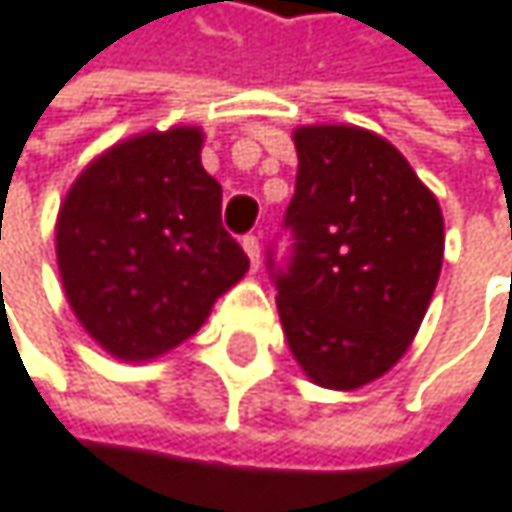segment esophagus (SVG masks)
I'll list each match as a JSON object with an SVG mask.
<instances>
[{"mask_svg":"<svg viewBox=\"0 0 512 512\" xmlns=\"http://www.w3.org/2000/svg\"><path fill=\"white\" fill-rule=\"evenodd\" d=\"M242 248H245L248 261H251V270H258L261 267V239L258 236H245L242 239Z\"/></svg>","mask_w":512,"mask_h":512,"instance_id":"obj_1","label":"esophagus"}]
</instances>
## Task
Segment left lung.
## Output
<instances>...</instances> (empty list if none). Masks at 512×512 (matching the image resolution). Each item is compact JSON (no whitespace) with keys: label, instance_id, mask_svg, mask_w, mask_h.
<instances>
[{"label":"left lung","instance_id":"1","mask_svg":"<svg viewBox=\"0 0 512 512\" xmlns=\"http://www.w3.org/2000/svg\"><path fill=\"white\" fill-rule=\"evenodd\" d=\"M297 242L276 276L279 318L303 375L351 393L411 348L444 264L438 197L408 158L360 125L294 128Z\"/></svg>","mask_w":512,"mask_h":512}]
</instances>
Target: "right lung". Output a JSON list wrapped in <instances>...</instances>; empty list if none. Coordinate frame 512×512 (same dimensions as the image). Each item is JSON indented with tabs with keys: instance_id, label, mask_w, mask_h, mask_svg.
Returning <instances> with one entry per match:
<instances>
[{
	"instance_id": "right-lung-1",
	"label": "right lung",
	"mask_w": 512,
	"mask_h": 512,
	"mask_svg": "<svg viewBox=\"0 0 512 512\" xmlns=\"http://www.w3.org/2000/svg\"><path fill=\"white\" fill-rule=\"evenodd\" d=\"M200 149L197 125L131 134L95 155L59 206L65 300L122 363L179 348L248 273L245 251L221 227V185Z\"/></svg>"
}]
</instances>
